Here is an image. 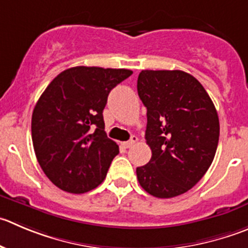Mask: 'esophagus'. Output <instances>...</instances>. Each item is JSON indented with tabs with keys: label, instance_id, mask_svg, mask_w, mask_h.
I'll list each match as a JSON object with an SVG mask.
<instances>
[{
	"label": "esophagus",
	"instance_id": "34e87169",
	"mask_svg": "<svg viewBox=\"0 0 248 248\" xmlns=\"http://www.w3.org/2000/svg\"><path fill=\"white\" fill-rule=\"evenodd\" d=\"M138 142V138H136L135 135H133L131 136V139L129 141H125V142H122V145L124 146V147L125 148H129V147H131V146L134 145V143H136Z\"/></svg>",
	"mask_w": 248,
	"mask_h": 248
}]
</instances>
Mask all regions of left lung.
<instances>
[{
    "label": "left lung",
    "mask_w": 248,
    "mask_h": 248,
    "mask_svg": "<svg viewBox=\"0 0 248 248\" xmlns=\"http://www.w3.org/2000/svg\"><path fill=\"white\" fill-rule=\"evenodd\" d=\"M138 93L147 108L150 162L136 168L141 187L158 199L185 193L206 174L219 141V118L201 82L183 70H142Z\"/></svg>",
    "instance_id": "8db88e82"
}]
</instances>
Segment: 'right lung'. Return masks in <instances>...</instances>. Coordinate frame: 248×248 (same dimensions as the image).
<instances>
[{
    "mask_svg": "<svg viewBox=\"0 0 248 248\" xmlns=\"http://www.w3.org/2000/svg\"><path fill=\"white\" fill-rule=\"evenodd\" d=\"M129 69L73 67L49 82L34 108L31 138L37 162L61 190L84 193L107 175L119 147L107 138L103 109Z\"/></svg>",
    "mask_w": 248,
    "mask_h": 248,
    "instance_id": "add662e5",
    "label": "right lung"
}]
</instances>
